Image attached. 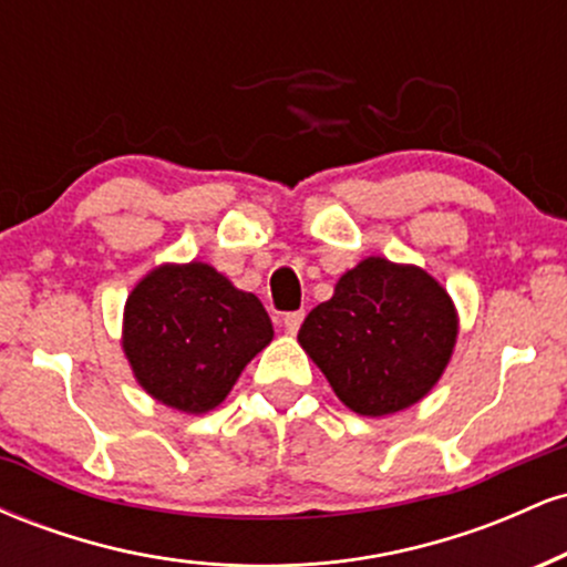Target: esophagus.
<instances>
[{"label":"esophagus","mask_w":567,"mask_h":567,"mask_svg":"<svg viewBox=\"0 0 567 567\" xmlns=\"http://www.w3.org/2000/svg\"><path fill=\"white\" fill-rule=\"evenodd\" d=\"M303 317H306V311H303V309H298V311H288V315L282 317V324H285V330H288L290 336H296V333H298V328H301Z\"/></svg>","instance_id":"esophagus-1"}]
</instances>
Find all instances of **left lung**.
<instances>
[{
    "instance_id": "obj_1",
    "label": "left lung",
    "mask_w": 567,
    "mask_h": 567,
    "mask_svg": "<svg viewBox=\"0 0 567 567\" xmlns=\"http://www.w3.org/2000/svg\"><path fill=\"white\" fill-rule=\"evenodd\" d=\"M458 333L451 296L419 266L365 258L309 311L298 341L343 405L389 415L440 381Z\"/></svg>"
}]
</instances>
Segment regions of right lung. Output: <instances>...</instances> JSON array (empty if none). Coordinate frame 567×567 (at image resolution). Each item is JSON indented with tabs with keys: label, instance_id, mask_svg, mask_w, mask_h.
<instances>
[{
	"label": "right lung",
	"instance_id": "add662e5",
	"mask_svg": "<svg viewBox=\"0 0 567 567\" xmlns=\"http://www.w3.org/2000/svg\"><path fill=\"white\" fill-rule=\"evenodd\" d=\"M275 330L264 303L207 264L159 266L125 303L122 347L154 400L184 413L224 402Z\"/></svg>",
	"mask_w": 567,
	"mask_h": 567
}]
</instances>
